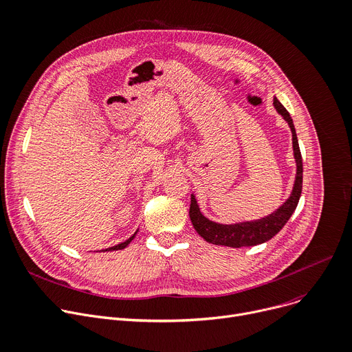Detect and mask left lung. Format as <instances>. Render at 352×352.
Listing matches in <instances>:
<instances>
[{"label": "left lung", "instance_id": "1", "mask_svg": "<svg viewBox=\"0 0 352 352\" xmlns=\"http://www.w3.org/2000/svg\"><path fill=\"white\" fill-rule=\"evenodd\" d=\"M273 106L276 111L283 117L285 122L289 124L292 130V142H293V154L296 161V179L293 184V190L290 197L280 205L272 214L262 217L253 221H242L235 223H219L206 218L198 205L195 194H191V206H190V218L191 222L206 242L212 245H221L228 248H248L256 246L270 241L276 233L280 232L286 222L290 219L293 212L297 208L301 188H302V160L298 147V140L296 134V129L293 124L289 111L283 107V104L273 99Z\"/></svg>", "mask_w": 352, "mask_h": 352}]
</instances>
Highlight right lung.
<instances>
[{"label": "right lung", "mask_w": 352, "mask_h": 352, "mask_svg": "<svg viewBox=\"0 0 352 352\" xmlns=\"http://www.w3.org/2000/svg\"><path fill=\"white\" fill-rule=\"evenodd\" d=\"M137 232H138V229L133 233V235L127 239V241H124V242H122V243H119V245H116V246H111V248H107V249H103L102 252H111V250H122V249H124V248H127L129 246V243L135 238V235H137Z\"/></svg>", "instance_id": "obj_1"}]
</instances>
